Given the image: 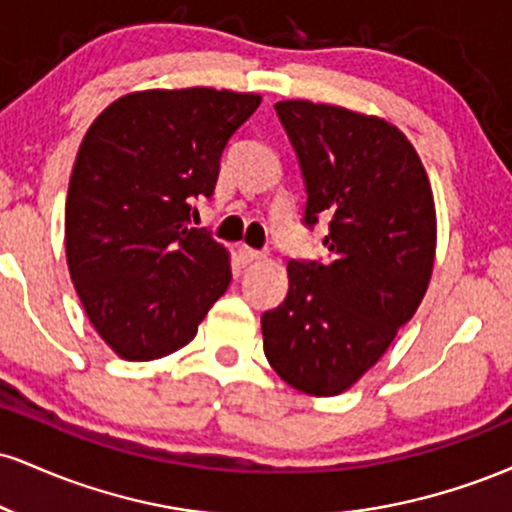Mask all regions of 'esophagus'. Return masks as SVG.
I'll return each mask as SVG.
<instances>
[{"instance_id": "obj_1", "label": "esophagus", "mask_w": 512, "mask_h": 512, "mask_svg": "<svg viewBox=\"0 0 512 512\" xmlns=\"http://www.w3.org/2000/svg\"><path fill=\"white\" fill-rule=\"evenodd\" d=\"M238 257H240V262H243V264H252V262H257V260H264V252L252 250V248H248V245H240Z\"/></svg>"}]
</instances>
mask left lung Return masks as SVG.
Listing matches in <instances>:
<instances>
[{"mask_svg": "<svg viewBox=\"0 0 512 512\" xmlns=\"http://www.w3.org/2000/svg\"><path fill=\"white\" fill-rule=\"evenodd\" d=\"M305 180V226L330 216L322 262L286 264L289 293L262 315L281 380L332 397L373 368L424 301L436 204L419 154L395 125L339 105H274Z\"/></svg>", "mask_w": 512, "mask_h": 512, "instance_id": "obj_1", "label": "left lung"}]
</instances>
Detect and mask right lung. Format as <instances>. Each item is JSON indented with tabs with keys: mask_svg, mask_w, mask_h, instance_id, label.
<instances>
[{
	"mask_svg": "<svg viewBox=\"0 0 512 512\" xmlns=\"http://www.w3.org/2000/svg\"><path fill=\"white\" fill-rule=\"evenodd\" d=\"M257 93L180 88L117 98L88 127L64 207L74 289L103 342L154 361L195 339L231 284V257L190 228L214 195L228 139L260 108Z\"/></svg>",
	"mask_w": 512,
	"mask_h": 512,
	"instance_id": "1",
	"label": "right lung"
}]
</instances>
